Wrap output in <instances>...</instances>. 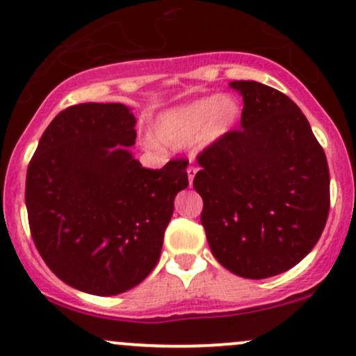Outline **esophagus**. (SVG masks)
<instances>
[{
    "mask_svg": "<svg viewBox=\"0 0 356 356\" xmlns=\"http://www.w3.org/2000/svg\"><path fill=\"white\" fill-rule=\"evenodd\" d=\"M195 174H197V169H195L194 165L187 167V177H189V184H191V186H192V181H194Z\"/></svg>",
    "mask_w": 356,
    "mask_h": 356,
    "instance_id": "1",
    "label": "esophagus"
}]
</instances>
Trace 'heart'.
Segmentation results:
<instances>
[{
	"label": "heart",
	"mask_w": 356,
	"mask_h": 356,
	"mask_svg": "<svg viewBox=\"0 0 356 356\" xmlns=\"http://www.w3.org/2000/svg\"><path fill=\"white\" fill-rule=\"evenodd\" d=\"M241 107L231 95H204L167 108L154 120L150 145L207 150L218 145L238 124Z\"/></svg>",
	"instance_id": "obj_1"
}]
</instances>
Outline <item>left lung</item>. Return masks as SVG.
Instances as JSON below:
<instances>
[{
    "mask_svg": "<svg viewBox=\"0 0 356 356\" xmlns=\"http://www.w3.org/2000/svg\"><path fill=\"white\" fill-rule=\"evenodd\" d=\"M244 100L241 130L197 157L201 222L227 271L264 280L314 248L330 209L326 155L300 107L259 81H231Z\"/></svg>",
    "mask_w": 356,
    "mask_h": 356,
    "instance_id": "obj_1",
    "label": "left lung"
}]
</instances>
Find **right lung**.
Masks as SVG:
<instances>
[{
    "label": "right lung",
    "instance_id": "right-lung-1",
    "mask_svg": "<svg viewBox=\"0 0 356 356\" xmlns=\"http://www.w3.org/2000/svg\"><path fill=\"white\" fill-rule=\"evenodd\" d=\"M124 104H80L51 120L26 172L35 246L63 283L97 296L136 288L161 257L187 162L145 169Z\"/></svg>",
    "mask_w": 356,
    "mask_h": 356
}]
</instances>
